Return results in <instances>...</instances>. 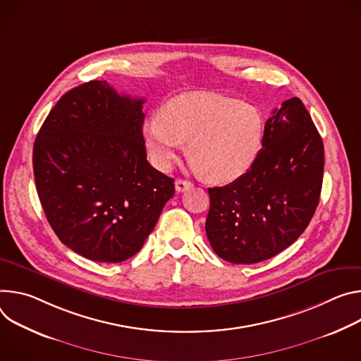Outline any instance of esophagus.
<instances>
[{"label":"esophagus","instance_id":"obj_1","mask_svg":"<svg viewBox=\"0 0 361 361\" xmlns=\"http://www.w3.org/2000/svg\"><path fill=\"white\" fill-rule=\"evenodd\" d=\"M175 188H176V192H183V190H188L192 188V182L185 180V179H176Z\"/></svg>","mask_w":361,"mask_h":361}]
</instances>
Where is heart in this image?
<instances>
[{
	"label": "heart",
	"mask_w": 361,
	"mask_h": 361,
	"mask_svg": "<svg viewBox=\"0 0 361 361\" xmlns=\"http://www.w3.org/2000/svg\"><path fill=\"white\" fill-rule=\"evenodd\" d=\"M261 111L214 93H195L169 102L143 126L152 164L168 171L183 143L196 171L215 183L243 176L254 165L264 140Z\"/></svg>",
	"instance_id": "b5f03b06"
}]
</instances>
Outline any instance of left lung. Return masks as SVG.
I'll list each match as a JSON object with an SVG mask.
<instances>
[{"mask_svg":"<svg viewBox=\"0 0 361 361\" xmlns=\"http://www.w3.org/2000/svg\"><path fill=\"white\" fill-rule=\"evenodd\" d=\"M324 145L298 97L265 122L259 154L247 173L209 188L205 224L215 254L257 264L294 244L308 226L323 186Z\"/></svg>","mask_w":361,"mask_h":361,"instance_id":"8db88e82","label":"left lung"}]
</instances>
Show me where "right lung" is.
I'll list each match as a JSON object with an SVG mask.
<instances>
[{
  "label": "right lung",
  "mask_w": 361,
  "mask_h": 361,
  "mask_svg": "<svg viewBox=\"0 0 361 361\" xmlns=\"http://www.w3.org/2000/svg\"><path fill=\"white\" fill-rule=\"evenodd\" d=\"M143 103L92 80L61 96L35 137L34 179L47 221L87 259L137 254L175 193L173 179L146 159Z\"/></svg>",
  "instance_id": "add662e5"
}]
</instances>
